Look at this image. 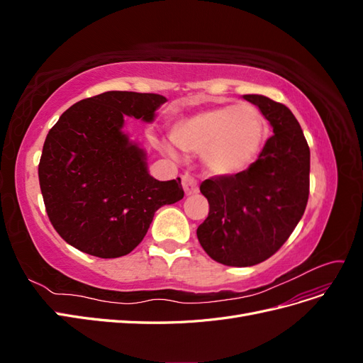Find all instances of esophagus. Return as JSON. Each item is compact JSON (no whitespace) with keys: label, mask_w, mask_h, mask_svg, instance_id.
I'll list each match as a JSON object with an SVG mask.
<instances>
[{"label":"esophagus","mask_w":363,"mask_h":363,"mask_svg":"<svg viewBox=\"0 0 363 363\" xmlns=\"http://www.w3.org/2000/svg\"><path fill=\"white\" fill-rule=\"evenodd\" d=\"M182 184H183V189L186 192V195H194L199 192V183L192 177L191 174H184L182 177Z\"/></svg>","instance_id":"1"}]
</instances>
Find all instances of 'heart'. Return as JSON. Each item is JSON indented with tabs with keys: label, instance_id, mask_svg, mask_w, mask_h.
<instances>
[{
	"label": "heart",
	"instance_id": "b5f03b06",
	"mask_svg": "<svg viewBox=\"0 0 363 363\" xmlns=\"http://www.w3.org/2000/svg\"><path fill=\"white\" fill-rule=\"evenodd\" d=\"M268 130V121L256 106L223 104L179 119L171 138L184 151H203L204 167L211 174L232 177L256 162ZM167 151L172 155L169 148Z\"/></svg>",
	"mask_w": 363,
	"mask_h": 363
}]
</instances>
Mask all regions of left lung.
I'll list each match as a JSON object with an SVG mask.
<instances>
[{
    "instance_id": "1",
    "label": "left lung",
    "mask_w": 363,
    "mask_h": 363,
    "mask_svg": "<svg viewBox=\"0 0 363 363\" xmlns=\"http://www.w3.org/2000/svg\"><path fill=\"white\" fill-rule=\"evenodd\" d=\"M272 127L257 160L232 177H212L200 191L208 215L196 228L203 250L227 267H252L286 242L309 199L311 150L289 108L263 95H244Z\"/></svg>"
}]
</instances>
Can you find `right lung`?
I'll return each mask as SVG.
<instances>
[{
	"instance_id": "obj_1",
	"label": "right lung",
	"mask_w": 363,
	"mask_h": 363,
	"mask_svg": "<svg viewBox=\"0 0 363 363\" xmlns=\"http://www.w3.org/2000/svg\"><path fill=\"white\" fill-rule=\"evenodd\" d=\"M167 98L108 91L71 106L48 131L39 184L50 221L69 245L115 259L133 251L157 208L183 199L182 180L159 182L123 131L124 115L151 123Z\"/></svg>"
}]
</instances>
